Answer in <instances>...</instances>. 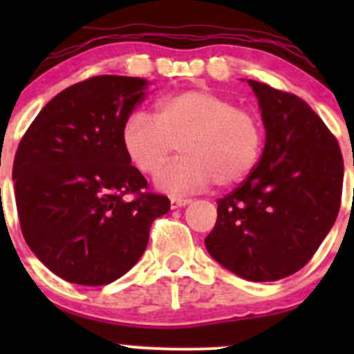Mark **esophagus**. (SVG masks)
<instances>
[{
  "mask_svg": "<svg viewBox=\"0 0 354 354\" xmlns=\"http://www.w3.org/2000/svg\"><path fill=\"white\" fill-rule=\"evenodd\" d=\"M192 200L190 198H183V197H171V209H180V207L188 205Z\"/></svg>",
  "mask_w": 354,
  "mask_h": 354,
  "instance_id": "34e87169",
  "label": "esophagus"
}]
</instances>
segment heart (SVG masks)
<instances>
[{"label":"heart","mask_w":354,"mask_h":354,"mask_svg":"<svg viewBox=\"0 0 354 354\" xmlns=\"http://www.w3.org/2000/svg\"><path fill=\"white\" fill-rule=\"evenodd\" d=\"M121 142L144 174L156 173L180 144L183 156L157 173L156 185L185 194L245 181L262 157L263 127L255 113L230 97L195 88L160 99L154 116L142 109L128 114Z\"/></svg>","instance_id":"obj_1"}]
</instances>
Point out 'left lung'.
Returning <instances> with one entry per match:
<instances>
[{
    "label": "left lung",
    "mask_w": 354,
    "mask_h": 354,
    "mask_svg": "<svg viewBox=\"0 0 354 354\" xmlns=\"http://www.w3.org/2000/svg\"><path fill=\"white\" fill-rule=\"evenodd\" d=\"M248 84L262 109L266 147L255 171L217 200L205 246L227 270L262 283L310 262L339 214L344 162L337 138L303 99Z\"/></svg>",
    "instance_id": "left-lung-1"
}]
</instances>
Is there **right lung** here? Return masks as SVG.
<instances>
[{"mask_svg":"<svg viewBox=\"0 0 354 354\" xmlns=\"http://www.w3.org/2000/svg\"><path fill=\"white\" fill-rule=\"evenodd\" d=\"M144 78L99 75L42 108L13 160L22 234L62 279L102 286L127 274L149 243L169 198L149 192L121 142L128 114L144 101Z\"/></svg>","mask_w":354,"mask_h":354,"instance_id":"obj_1","label":"right lung"}]
</instances>
